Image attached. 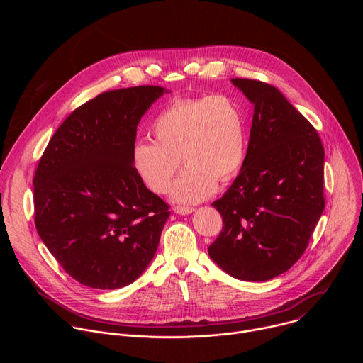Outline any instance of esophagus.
Returning a JSON list of instances; mask_svg holds the SVG:
<instances>
[{"label": "esophagus", "mask_w": 363, "mask_h": 363, "mask_svg": "<svg viewBox=\"0 0 363 363\" xmlns=\"http://www.w3.org/2000/svg\"><path fill=\"white\" fill-rule=\"evenodd\" d=\"M174 211H175L177 214H179V216H186V214H191V213L194 211V208H192V206H181V205H177L175 208H174Z\"/></svg>", "instance_id": "34e87169"}]
</instances>
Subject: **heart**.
Returning a JSON list of instances; mask_svg holds the SVG:
<instances>
[{"instance_id":"heart-1","label":"heart","mask_w":363,"mask_h":363,"mask_svg":"<svg viewBox=\"0 0 363 363\" xmlns=\"http://www.w3.org/2000/svg\"><path fill=\"white\" fill-rule=\"evenodd\" d=\"M155 142L139 140L130 150L132 168L155 194L168 191L181 162L185 169L171 189L177 202H199L240 169L247 147L245 122L227 94L172 100L150 126Z\"/></svg>"}]
</instances>
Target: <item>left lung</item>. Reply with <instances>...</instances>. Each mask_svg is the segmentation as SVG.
<instances>
[{
	"mask_svg": "<svg viewBox=\"0 0 363 363\" xmlns=\"http://www.w3.org/2000/svg\"><path fill=\"white\" fill-rule=\"evenodd\" d=\"M231 82L254 115L242 168L213 202L223 231L208 254L238 280L266 281L303 255L325 210V149L312 123L274 86Z\"/></svg>",
	"mask_w": 363,
	"mask_h": 363,
	"instance_id": "obj_1",
	"label": "left lung"
}]
</instances>
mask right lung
Instances as JSON below:
<instances>
[{"label": "right lung", "instance_id": "add662e5", "mask_svg": "<svg viewBox=\"0 0 363 363\" xmlns=\"http://www.w3.org/2000/svg\"><path fill=\"white\" fill-rule=\"evenodd\" d=\"M167 90H109L77 108L35 169L34 223L65 272L91 289L133 283L157 252L169 205L132 168L136 128Z\"/></svg>", "mask_w": 363, "mask_h": 363}]
</instances>
